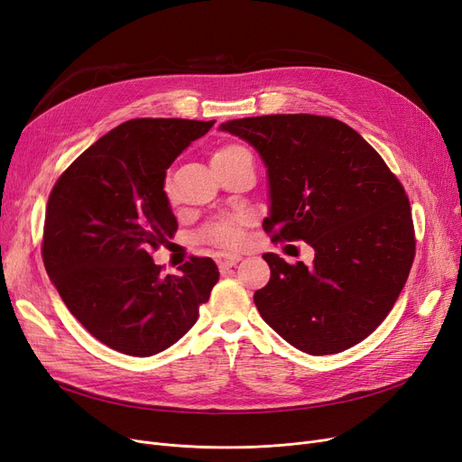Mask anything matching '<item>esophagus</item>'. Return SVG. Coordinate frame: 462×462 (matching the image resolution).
<instances>
[{
	"label": "esophagus",
	"instance_id": "1",
	"mask_svg": "<svg viewBox=\"0 0 462 462\" xmlns=\"http://www.w3.org/2000/svg\"><path fill=\"white\" fill-rule=\"evenodd\" d=\"M242 261V257L240 254H217V264H218V268L220 270H225V268H232V266H236L237 263Z\"/></svg>",
	"mask_w": 462,
	"mask_h": 462
}]
</instances>
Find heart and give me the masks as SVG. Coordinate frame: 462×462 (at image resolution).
I'll list each match as a JSON object with an SVG mask.
<instances>
[{"label":"heart","instance_id":"obj_1","mask_svg":"<svg viewBox=\"0 0 462 462\" xmlns=\"http://www.w3.org/2000/svg\"><path fill=\"white\" fill-rule=\"evenodd\" d=\"M242 152H247V150L242 146H222L213 153V162L234 158ZM240 226H242L240 218H234V217L218 218L203 230V237L213 245L232 249V247H237L242 244V228Z\"/></svg>","mask_w":462,"mask_h":462}]
</instances>
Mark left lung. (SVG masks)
Masks as SVG:
<instances>
[{
	"instance_id": "left-lung-1",
	"label": "left lung",
	"mask_w": 462,
	"mask_h": 462,
	"mask_svg": "<svg viewBox=\"0 0 462 462\" xmlns=\"http://www.w3.org/2000/svg\"><path fill=\"white\" fill-rule=\"evenodd\" d=\"M264 162L274 240H302L314 263L264 253L270 282L254 291L289 345L328 356L362 343L388 316L415 257L411 208L374 148L338 119L274 114L220 124Z\"/></svg>"
}]
</instances>
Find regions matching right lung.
<instances>
[{
    "label": "right lung",
    "mask_w": 462,
    "mask_h": 462,
    "mask_svg": "<svg viewBox=\"0 0 462 462\" xmlns=\"http://www.w3.org/2000/svg\"><path fill=\"white\" fill-rule=\"evenodd\" d=\"M215 122L143 117L68 167L47 201L43 264L68 310L102 345L148 357L188 333L218 282L209 257L163 276L152 253L177 232L167 169Z\"/></svg>",
    "instance_id": "add662e5"
}]
</instances>
